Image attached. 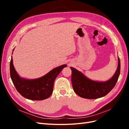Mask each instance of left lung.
Instances as JSON below:
<instances>
[{
	"instance_id": "left-lung-1",
	"label": "left lung",
	"mask_w": 129,
	"mask_h": 129,
	"mask_svg": "<svg viewBox=\"0 0 129 129\" xmlns=\"http://www.w3.org/2000/svg\"><path fill=\"white\" fill-rule=\"evenodd\" d=\"M117 69L111 79L105 82L93 81L85 76L77 69L71 67L72 70V83L73 89L77 95L87 99L101 98L114 88L118 81L120 71V62L118 57Z\"/></svg>"
}]
</instances>
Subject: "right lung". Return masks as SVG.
Here are the masks:
<instances>
[{"mask_svg":"<svg viewBox=\"0 0 129 129\" xmlns=\"http://www.w3.org/2000/svg\"><path fill=\"white\" fill-rule=\"evenodd\" d=\"M66 67L67 65H62L39 79L27 80L19 77L14 69L12 57L10 61V75L14 87L21 96L30 100H44L52 95L54 81L62 69Z\"/></svg>","mask_w":129,"mask_h":129,"instance_id":"right-lung-1","label":"right lung"}]
</instances>
